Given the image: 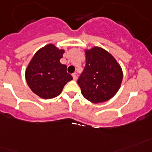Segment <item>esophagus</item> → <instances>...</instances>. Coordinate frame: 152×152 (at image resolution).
I'll list each match as a JSON object with an SVG mask.
<instances>
[{"mask_svg": "<svg viewBox=\"0 0 152 152\" xmlns=\"http://www.w3.org/2000/svg\"><path fill=\"white\" fill-rule=\"evenodd\" d=\"M72 76H73V79L74 80H77V75H76V74H73V75H72Z\"/></svg>", "mask_w": 152, "mask_h": 152, "instance_id": "1", "label": "esophagus"}]
</instances>
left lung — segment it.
Masks as SVG:
<instances>
[{"instance_id": "left-lung-1", "label": "left lung", "mask_w": 152, "mask_h": 152, "mask_svg": "<svg viewBox=\"0 0 152 152\" xmlns=\"http://www.w3.org/2000/svg\"><path fill=\"white\" fill-rule=\"evenodd\" d=\"M85 70L77 80L82 96L93 103L110 100L121 86V66L110 53L99 46L85 49Z\"/></svg>"}]
</instances>
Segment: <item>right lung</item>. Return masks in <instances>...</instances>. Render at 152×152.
Instances as JSON below:
<instances>
[{
    "instance_id": "right-lung-1",
    "label": "right lung",
    "mask_w": 152,
    "mask_h": 152,
    "mask_svg": "<svg viewBox=\"0 0 152 152\" xmlns=\"http://www.w3.org/2000/svg\"><path fill=\"white\" fill-rule=\"evenodd\" d=\"M64 53V49L50 43L36 51L28 63L25 73L26 82L40 98L58 96L67 82L73 79L67 72V66L60 62Z\"/></svg>"
}]
</instances>
